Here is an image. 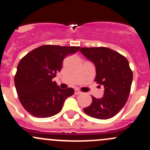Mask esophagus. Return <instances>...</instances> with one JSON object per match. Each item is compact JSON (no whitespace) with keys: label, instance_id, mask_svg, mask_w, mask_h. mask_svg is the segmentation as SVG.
<instances>
[{"label":"esophagus","instance_id":"obj_1","mask_svg":"<svg viewBox=\"0 0 150 150\" xmlns=\"http://www.w3.org/2000/svg\"><path fill=\"white\" fill-rule=\"evenodd\" d=\"M82 93V92L81 91L78 90V89H75V95H78V94H81V93Z\"/></svg>","mask_w":150,"mask_h":150}]
</instances>
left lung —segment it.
<instances>
[{"mask_svg": "<svg viewBox=\"0 0 150 150\" xmlns=\"http://www.w3.org/2000/svg\"><path fill=\"white\" fill-rule=\"evenodd\" d=\"M81 53L96 67L94 81L103 85L104 93L101 99L92 96V103L83 109L88 115L101 120L117 115L128 100L133 72L124 56L107 47L81 48Z\"/></svg>", "mask_w": 150, "mask_h": 150, "instance_id": "8db88e82", "label": "left lung"}]
</instances>
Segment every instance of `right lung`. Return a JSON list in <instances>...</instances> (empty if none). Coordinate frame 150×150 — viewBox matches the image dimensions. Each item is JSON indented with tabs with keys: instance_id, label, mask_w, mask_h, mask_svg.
Segmentation results:
<instances>
[{
	"instance_id": "obj_1",
	"label": "right lung",
	"mask_w": 150,
	"mask_h": 150,
	"mask_svg": "<svg viewBox=\"0 0 150 150\" xmlns=\"http://www.w3.org/2000/svg\"><path fill=\"white\" fill-rule=\"evenodd\" d=\"M79 46L45 45L27 54L17 65L14 83L19 99L25 110L37 117H49L62 110L74 89L60 88L52 79L62 69L66 56Z\"/></svg>"
}]
</instances>
